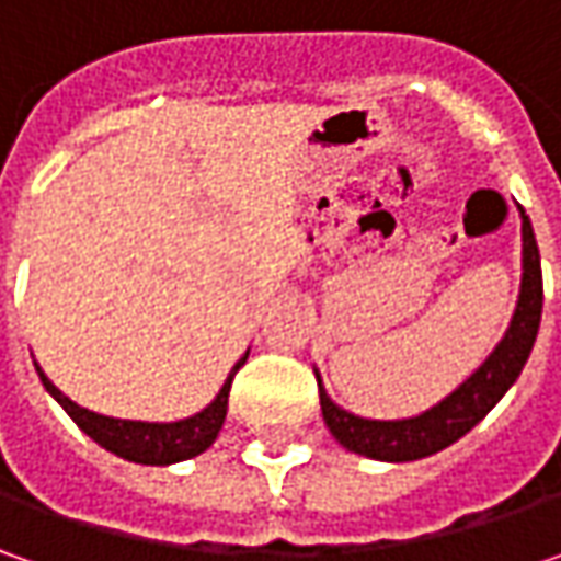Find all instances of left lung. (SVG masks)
I'll use <instances>...</instances> for the list:
<instances>
[{
    "label": "left lung",
    "instance_id": "obj_1",
    "mask_svg": "<svg viewBox=\"0 0 561 561\" xmlns=\"http://www.w3.org/2000/svg\"><path fill=\"white\" fill-rule=\"evenodd\" d=\"M518 211H522V290H518V302H515L506 334L496 343V350L449 397L440 399L437 405H431L415 419L399 421L362 419V415L340 409L334 399L324 393L321 375L314 371L321 415L340 446H346L350 453H358V456L377 459V462H415V459L434 456L449 443L465 437L500 399L506 397V390L518 380L530 350H534L540 312H543L540 252H537L534 227H530L525 208H518Z\"/></svg>",
    "mask_w": 561,
    "mask_h": 561
}]
</instances>
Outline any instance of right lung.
<instances>
[{
  "mask_svg": "<svg viewBox=\"0 0 561 561\" xmlns=\"http://www.w3.org/2000/svg\"><path fill=\"white\" fill-rule=\"evenodd\" d=\"M247 356L230 368L225 387L218 390V397L211 399L203 412H196V415H190V419L181 421H124L90 412V409H83V405H77V402H71V399L65 397L53 380L43 375V368H39L36 362H33V365H36V375L43 380L46 393H49V397L75 419L77 427H80L90 440H96L102 449H108V453H115L121 459L137 465H174L199 456V453H205V449L215 443L221 424H225L230 383H233V375L243 368Z\"/></svg>",
  "mask_w": 561,
  "mask_h": 561,
  "instance_id": "right-lung-1",
  "label": "right lung"
}]
</instances>
